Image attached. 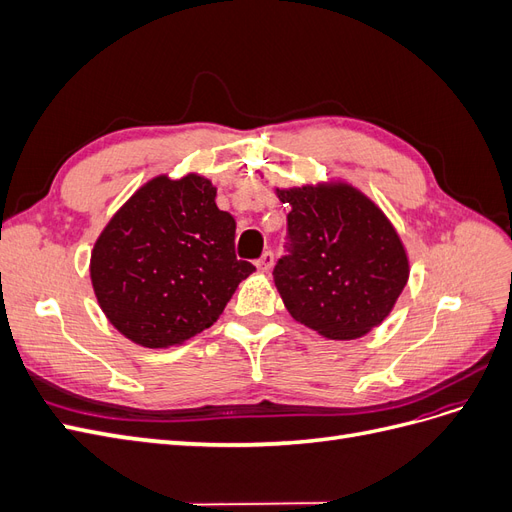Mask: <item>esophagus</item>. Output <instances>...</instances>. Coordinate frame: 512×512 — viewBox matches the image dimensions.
Instances as JSON below:
<instances>
[{"label": "esophagus", "instance_id": "esophagus-1", "mask_svg": "<svg viewBox=\"0 0 512 512\" xmlns=\"http://www.w3.org/2000/svg\"><path fill=\"white\" fill-rule=\"evenodd\" d=\"M273 262H275V254H273L271 250H267L265 254H262V256L256 260V267H258L262 273H267V271H271Z\"/></svg>", "mask_w": 512, "mask_h": 512}]
</instances>
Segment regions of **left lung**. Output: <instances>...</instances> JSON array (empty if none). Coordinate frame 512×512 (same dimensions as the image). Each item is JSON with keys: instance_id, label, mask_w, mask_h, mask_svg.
I'll use <instances>...</instances> for the list:
<instances>
[{"instance_id": "1", "label": "left lung", "mask_w": 512, "mask_h": 512, "mask_svg": "<svg viewBox=\"0 0 512 512\" xmlns=\"http://www.w3.org/2000/svg\"><path fill=\"white\" fill-rule=\"evenodd\" d=\"M288 213L273 280L290 316L329 339H354L389 316L408 282L393 224L352 185L277 190Z\"/></svg>"}]
</instances>
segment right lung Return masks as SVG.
Here are the masks:
<instances>
[{"mask_svg":"<svg viewBox=\"0 0 512 512\" xmlns=\"http://www.w3.org/2000/svg\"><path fill=\"white\" fill-rule=\"evenodd\" d=\"M237 222L215 205L209 179L156 177L106 224L91 252V284L113 327L145 348L209 329L241 280Z\"/></svg>","mask_w":512,"mask_h":512,"instance_id":"obj_1","label":"right lung"}]
</instances>
